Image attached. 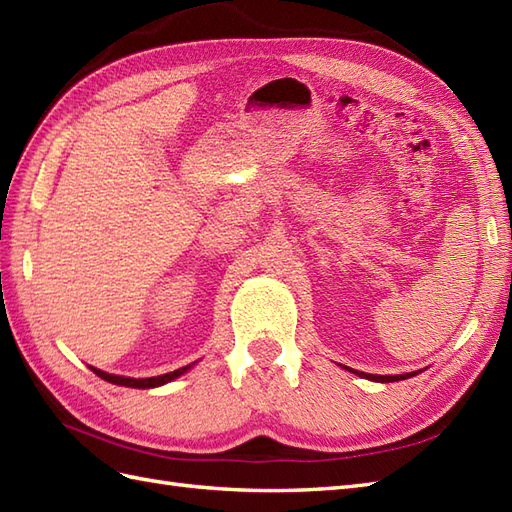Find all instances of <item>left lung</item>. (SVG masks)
Instances as JSON below:
<instances>
[{
  "instance_id": "1",
  "label": "left lung",
  "mask_w": 512,
  "mask_h": 512,
  "mask_svg": "<svg viewBox=\"0 0 512 512\" xmlns=\"http://www.w3.org/2000/svg\"><path fill=\"white\" fill-rule=\"evenodd\" d=\"M357 374L363 378H370V381H376V383H393V381H404V378L415 376V372L413 374H398V376H378V374H365V372H357Z\"/></svg>"
}]
</instances>
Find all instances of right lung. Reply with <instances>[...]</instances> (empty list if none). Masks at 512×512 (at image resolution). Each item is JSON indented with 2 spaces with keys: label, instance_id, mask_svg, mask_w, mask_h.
I'll use <instances>...</instances> for the list:
<instances>
[{
  "label": "right lung",
  "instance_id": "add662e5",
  "mask_svg": "<svg viewBox=\"0 0 512 512\" xmlns=\"http://www.w3.org/2000/svg\"><path fill=\"white\" fill-rule=\"evenodd\" d=\"M192 368V365H183V368L175 370V372H168V374H162V376H151V378H125V376H114V374H108V372H101L97 368H90L97 376H101L103 381L108 383H114V385H123V387H136V389H149V387H160L164 383H170L175 381L177 376H181L183 372H188Z\"/></svg>",
  "mask_w": 512,
  "mask_h": 512
}]
</instances>
